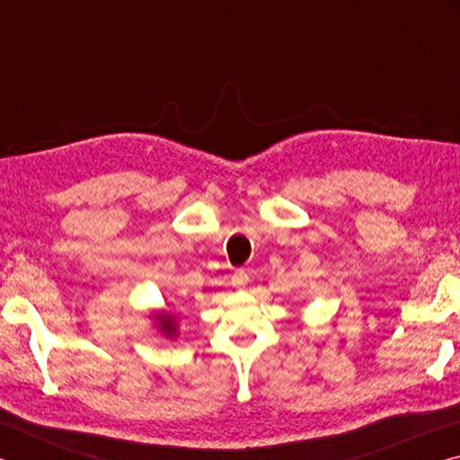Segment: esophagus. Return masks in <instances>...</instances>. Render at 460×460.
<instances>
[{"instance_id": "1", "label": "esophagus", "mask_w": 460, "mask_h": 460, "mask_svg": "<svg viewBox=\"0 0 460 460\" xmlns=\"http://www.w3.org/2000/svg\"><path fill=\"white\" fill-rule=\"evenodd\" d=\"M249 282V274L247 271H235V274L231 276V284L235 288H245Z\"/></svg>"}]
</instances>
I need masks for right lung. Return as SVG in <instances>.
Here are the masks:
<instances>
[{"mask_svg":"<svg viewBox=\"0 0 460 460\" xmlns=\"http://www.w3.org/2000/svg\"><path fill=\"white\" fill-rule=\"evenodd\" d=\"M155 318H158V324H160L162 332H164L166 337H174V334H176V329H174V318L170 316V314H164V313L158 314Z\"/></svg>","mask_w":460,"mask_h":460,"instance_id":"obj_1","label":"right lung"}]
</instances>
